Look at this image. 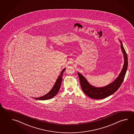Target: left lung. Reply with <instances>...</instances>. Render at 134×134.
Returning <instances> with one entry per match:
<instances>
[{
    "instance_id": "left-lung-1",
    "label": "left lung",
    "mask_w": 134,
    "mask_h": 134,
    "mask_svg": "<svg viewBox=\"0 0 134 134\" xmlns=\"http://www.w3.org/2000/svg\"><path fill=\"white\" fill-rule=\"evenodd\" d=\"M121 43V49L124 55V64L122 69L116 79L108 85L102 87H96L91 85L88 83V80L82 75L77 72L80 79V83L83 91L88 96L94 99H102L105 98L114 94L119 88L121 85L125 74L127 71L128 66V58L125 49L122 45V41L119 39Z\"/></svg>"
}]
</instances>
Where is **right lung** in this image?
<instances>
[{"instance_id":"obj_1","label":"right lung","mask_w":134,"mask_h":134,"mask_svg":"<svg viewBox=\"0 0 134 134\" xmlns=\"http://www.w3.org/2000/svg\"><path fill=\"white\" fill-rule=\"evenodd\" d=\"M65 69L66 68H64L62 70V71H61L60 75L58 76L55 82L54 83V85L53 87L51 90L47 94H46V95H43L42 97H38V98H32L38 100H46L50 99L54 97L57 94L60 89L62 81V76Z\"/></svg>"}]
</instances>
